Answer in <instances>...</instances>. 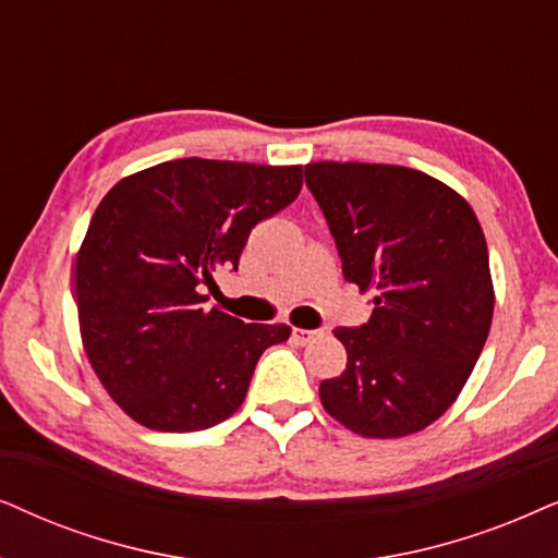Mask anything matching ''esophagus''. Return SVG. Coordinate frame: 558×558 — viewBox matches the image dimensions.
Wrapping results in <instances>:
<instances>
[{"instance_id": "obj_1", "label": "esophagus", "mask_w": 558, "mask_h": 558, "mask_svg": "<svg viewBox=\"0 0 558 558\" xmlns=\"http://www.w3.org/2000/svg\"><path fill=\"white\" fill-rule=\"evenodd\" d=\"M314 337H316V331H311V329H293V339L299 341V344H308Z\"/></svg>"}]
</instances>
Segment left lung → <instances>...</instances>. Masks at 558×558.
<instances>
[{"instance_id": "obj_1", "label": "left lung", "mask_w": 558, "mask_h": 558, "mask_svg": "<svg viewBox=\"0 0 558 558\" xmlns=\"http://www.w3.org/2000/svg\"><path fill=\"white\" fill-rule=\"evenodd\" d=\"M306 185L344 278L375 293L367 324L333 329L347 367L318 388L326 413L367 439L423 430L462 392L493 324L480 221L454 189L403 166L308 162Z\"/></svg>"}]
</instances>
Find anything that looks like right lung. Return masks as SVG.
Listing matches in <instances>:
<instances>
[{
    "label": "right lung",
    "mask_w": 558,
    "mask_h": 558,
    "mask_svg": "<svg viewBox=\"0 0 558 558\" xmlns=\"http://www.w3.org/2000/svg\"><path fill=\"white\" fill-rule=\"evenodd\" d=\"M303 166L181 158L122 178L94 211L73 267L81 339L111 400L153 430L227 421L286 324L204 308L255 225L295 202Z\"/></svg>",
    "instance_id": "1"
}]
</instances>
